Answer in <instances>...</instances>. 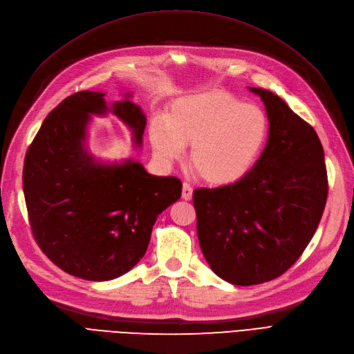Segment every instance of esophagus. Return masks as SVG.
Here are the masks:
<instances>
[{"label":"esophagus","mask_w":354,"mask_h":354,"mask_svg":"<svg viewBox=\"0 0 354 354\" xmlns=\"http://www.w3.org/2000/svg\"><path fill=\"white\" fill-rule=\"evenodd\" d=\"M192 195H194V189L189 183H183V192H181V196H183L185 201H190Z\"/></svg>","instance_id":"34e87169"}]
</instances>
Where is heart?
Instances as JSON below:
<instances>
[{"label": "heart", "instance_id": "obj_1", "mask_svg": "<svg viewBox=\"0 0 354 354\" xmlns=\"http://www.w3.org/2000/svg\"><path fill=\"white\" fill-rule=\"evenodd\" d=\"M269 134V120L255 104H245L230 93L211 90L185 95L171 106L167 120L151 127L155 152L177 160L190 146V165L211 185L241 180L259 158Z\"/></svg>", "mask_w": 354, "mask_h": 354}]
</instances>
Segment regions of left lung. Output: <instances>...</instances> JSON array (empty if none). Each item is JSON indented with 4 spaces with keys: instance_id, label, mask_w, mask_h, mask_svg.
<instances>
[{
    "instance_id": "1",
    "label": "left lung",
    "mask_w": 354,
    "mask_h": 354,
    "mask_svg": "<svg viewBox=\"0 0 354 354\" xmlns=\"http://www.w3.org/2000/svg\"><path fill=\"white\" fill-rule=\"evenodd\" d=\"M260 95L269 118L261 156L241 180L196 189V230L212 272L232 285L279 277L303 254L328 198L325 153L312 125L274 93Z\"/></svg>"
}]
</instances>
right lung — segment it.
I'll list each match as a JSON object with an SVG mask.
<instances>
[{
	"instance_id": "obj_1",
	"label": "right lung",
	"mask_w": 354,
	"mask_h": 354,
	"mask_svg": "<svg viewBox=\"0 0 354 354\" xmlns=\"http://www.w3.org/2000/svg\"><path fill=\"white\" fill-rule=\"evenodd\" d=\"M104 93L80 91L42 122L24 165V194L34 238L63 272L111 281L143 259L158 216L181 196L177 177L149 174L128 158L103 162L87 147L93 115H116L142 146L146 115L131 94L108 106Z\"/></svg>"
}]
</instances>
